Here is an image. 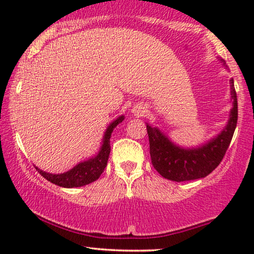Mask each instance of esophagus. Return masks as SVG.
I'll return each mask as SVG.
<instances>
[{
  "mask_svg": "<svg viewBox=\"0 0 254 254\" xmlns=\"http://www.w3.org/2000/svg\"><path fill=\"white\" fill-rule=\"evenodd\" d=\"M131 113H133L135 117L140 118V117H143L144 116L145 110H144V107H142L140 105H136V106H134L133 109H131Z\"/></svg>",
  "mask_w": 254,
  "mask_h": 254,
  "instance_id": "34e87169",
  "label": "esophagus"
}]
</instances>
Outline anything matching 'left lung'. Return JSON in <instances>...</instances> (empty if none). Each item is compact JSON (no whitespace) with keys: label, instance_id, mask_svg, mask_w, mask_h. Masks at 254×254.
Returning a JSON list of instances; mask_svg holds the SVG:
<instances>
[{"label":"left lung","instance_id":"1","mask_svg":"<svg viewBox=\"0 0 254 254\" xmlns=\"http://www.w3.org/2000/svg\"><path fill=\"white\" fill-rule=\"evenodd\" d=\"M218 60L227 68L223 59ZM230 99L232 107L223 129L196 147H182L158 127L147 124L151 163L163 178L177 183L187 182L204 178L217 168L228 150L237 126L238 105L234 78L230 79Z\"/></svg>","mask_w":254,"mask_h":254}]
</instances>
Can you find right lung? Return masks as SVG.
<instances>
[{"label": "right lung", "instance_id": "add662e5", "mask_svg": "<svg viewBox=\"0 0 254 254\" xmlns=\"http://www.w3.org/2000/svg\"><path fill=\"white\" fill-rule=\"evenodd\" d=\"M125 117L120 116L118 117L116 120H113L109 126H107L106 130L104 131V136L100 143L99 150L96 155L90 157L85 161L79 162L76 164L74 168L68 170L67 172L64 173H50L46 171H43L39 168H37V171L47 179L48 182L55 184V185L65 187V189H74V187H82L96 182L99 178L100 175L104 172L107 161H109V156L111 151L110 145V138L112 135V131L118 125L124 121Z\"/></svg>", "mask_w": 254, "mask_h": 254}]
</instances>
